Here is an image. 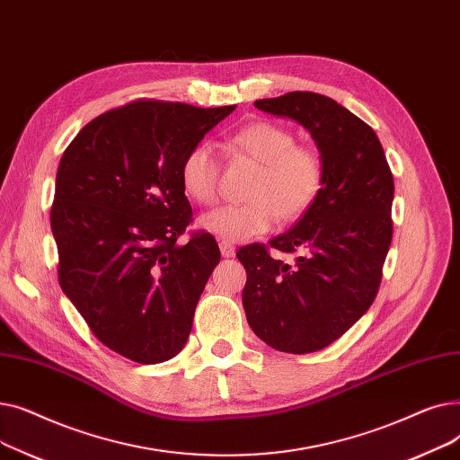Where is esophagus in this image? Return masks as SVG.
I'll return each mask as SVG.
<instances>
[{"label": "esophagus", "instance_id": "esophagus-1", "mask_svg": "<svg viewBox=\"0 0 460 460\" xmlns=\"http://www.w3.org/2000/svg\"><path fill=\"white\" fill-rule=\"evenodd\" d=\"M220 252H222L224 257H233L236 250H234V246L229 244V243H220Z\"/></svg>", "mask_w": 460, "mask_h": 460}]
</instances>
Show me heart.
<instances>
[{"mask_svg": "<svg viewBox=\"0 0 460 460\" xmlns=\"http://www.w3.org/2000/svg\"><path fill=\"white\" fill-rule=\"evenodd\" d=\"M293 130L270 120L238 128L231 149L261 165L243 205H226L201 216V227L224 243H243L269 233L278 217L295 222L315 203L324 182V164L317 149L296 143ZM181 182L186 196L212 205L220 191V160L208 143H198L184 155Z\"/></svg>", "mask_w": 460, "mask_h": 460, "instance_id": "heart-1", "label": "heart"}]
</instances>
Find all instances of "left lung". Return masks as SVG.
I'll return each instance as SVG.
<instances>
[{
  "label": "left lung",
  "mask_w": 460,
  "mask_h": 460,
  "mask_svg": "<svg viewBox=\"0 0 460 460\" xmlns=\"http://www.w3.org/2000/svg\"><path fill=\"white\" fill-rule=\"evenodd\" d=\"M255 108L309 130L324 164L315 203L270 248L298 253L274 259L264 244L238 250L248 281L246 319L276 350L307 354L332 345L371 307L394 224V175L375 130L319 93L293 91Z\"/></svg>",
  "instance_id": "obj_1"
}]
</instances>
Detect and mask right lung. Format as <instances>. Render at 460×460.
I'll return each mask as SVG.
<instances>
[{"label":"right lung","mask_w":460,"mask_h":460,"mask_svg":"<svg viewBox=\"0 0 460 460\" xmlns=\"http://www.w3.org/2000/svg\"><path fill=\"white\" fill-rule=\"evenodd\" d=\"M236 106L136 101L110 110L61 156L50 212L59 285L96 340L137 364L177 356L220 250L191 222L184 155Z\"/></svg>","instance_id":"obj_1"}]
</instances>
